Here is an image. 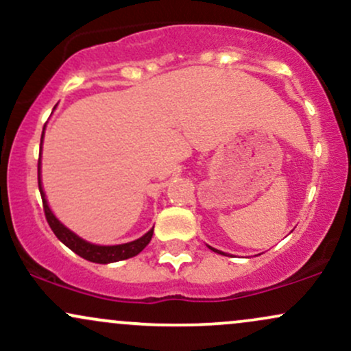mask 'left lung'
<instances>
[{"instance_id":"1","label":"left lung","mask_w":351,"mask_h":351,"mask_svg":"<svg viewBox=\"0 0 351 351\" xmlns=\"http://www.w3.org/2000/svg\"><path fill=\"white\" fill-rule=\"evenodd\" d=\"M213 249V247H211ZM213 251H216V249H213ZM219 254H223V252H219Z\"/></svg>"}]
</instances>
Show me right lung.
I'll return each instance as SVG.
<instances>
[{"label": "right lung", "instance_id": "right-lung-1", "mask_svg": "<svg viewBox=\"0 0 351 351\" xmlns=\"http://www.w3.org/2000/svg\"><path fill=\"white\" fill-rule=\"evenodd\" d=\"M44 135V130H43ZM43 142V136H41ZM41 155V153H39ZM38 184H39V191H41V198H43V208H44V215H46L47 224H49L52 232L58 236V239L60 243H64L71 251H74L77 256L84 257V259L90 261V263H97V264H108V263H117V261H123L128 259V257H134L138 252H142L147 244L152 241L153 236V229L147 232V234L140 237V239L132 241V243L127 244H119V245H97V244H90L87 241L80 239L79 236H75L74 232L69 231L66 226L59 223V219L52 215V211L47 206L46 196H44L43 186H41V158L38 162Z\"/></svg>", "mask_w": 351, "mask_h": 351}]
</instances>
